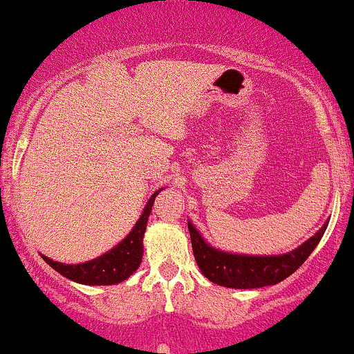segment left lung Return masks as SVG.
Listing matches in <instances>:
<instances>
[{"mask_svg":"<svg viewBox=\"0 0 354 354\" xmlns=\"http://www.w3.org/2000/svg\"><path fill=\"white\" fill-rule=\"evenodd\" d=\"M326 227L328 223L294 252L279 257H248V254L219 252L204 241L191 223H189V233H191L194 258L206 279L230 288H260L275 285L290 277L314 252Z\"/></svg>","mask_w":354,"mask_h":354,"instance_id":"obj_1","label":"left lung"}]
</instances>
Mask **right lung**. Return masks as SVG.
I'll list each match as a JSON object with an SVG mask.
<instances>
[{
  "mask_svg": "<svg viewBox=\"0 0 354 354\" xmlns=\"http://www.w3.org/2000/svg\"><path fill=\"white\" fill-rule=\"evenodd\" d=\"M162 191V189H160ZM157 191L150 197L147 203L145 211L140 216L138 223L130 231L127 238L116 245L115 248L109 250L108 253L101 254L100 258L86 261V263L77 265H66L59 263V261L50 260V258L44 257V260L50 265L52 268L57 270L60 275L67 277V279L74 280V282L84 283V285H113L120 283L127 280L128 277L136 272V268L142 263L143 257V234H145L148 216H150L151 206H153L155 197L158 196Z\"/></svg>",
  "mask_w": 354,
  "mask_h": 354,
  "instance_id": "add662e5",
  "label": "right lung"
}]
</instances>
